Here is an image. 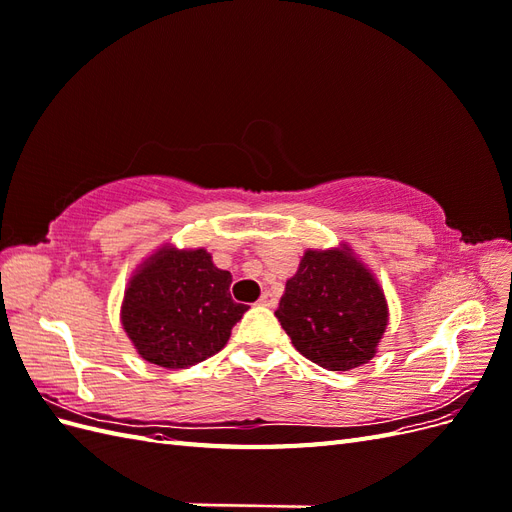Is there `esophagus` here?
Masks as SVG:
<instances>
[{"label": "esophagus", "instance_id": "esophagus-1", "mask_svg": "<svg viewBox=\"0 0 512 512\" xmlns=\"http://www.w3.org/2000/svg\"><path fill=\"white\" fill-rule=\"evenodd\" d=\"M258 303L265 305V307H275L277 305V297H275L271 290H265V292H262V297L258 299Z\"/></svg>", "mask_w": 512, "mask_h": 512}]
</instances>
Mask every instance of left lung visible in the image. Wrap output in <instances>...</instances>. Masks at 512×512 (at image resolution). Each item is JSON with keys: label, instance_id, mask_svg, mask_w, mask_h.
<instances>
[{"label": "left lung", "instance_id": "left-lung-1", "mask_svg": "<svg viewBox=\"0 0 512 512\" xmlns=\"http://www.w3.org/2000/svg\"><path fill=\"white\" fill-rule=\"evenodd\" d=\"M275 318L305 359L329 371L371 361L389 322L371 273L344 250H307Z\"/></svg>", "mask_w": 512, "mask_h": 512}]
</instances>
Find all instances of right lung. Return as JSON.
Here are the masks:
<instances>
[{
    "label": "right lung",
    "instance_id": "right-lung-1",
    "mask_svg": "<svg viewBox=\"0 0 512 512\" xmlns=\"http://www.w3.org/2000/svg\"><path fill=\"white\" fill-rule=\"evenodd\" d=\"M232 277L205 250L164 247L130 280L121 322L145 361L185 369L220 352L247 305L230 297Z\"/></svg>",
    "mask_w": 512,
    "mask_h": 512
}]
</instances>
